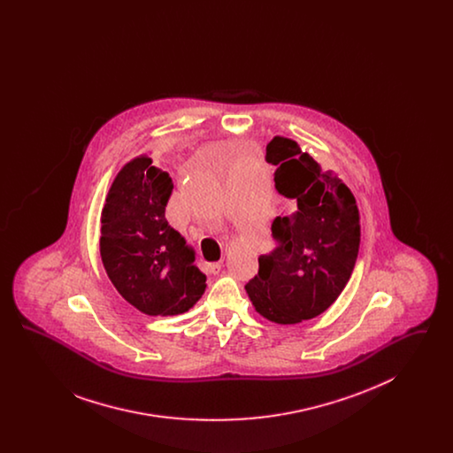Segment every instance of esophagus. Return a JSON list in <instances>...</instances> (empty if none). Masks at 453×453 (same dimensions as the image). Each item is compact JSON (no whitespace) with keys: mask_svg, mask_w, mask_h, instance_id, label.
Returning <instances> with one entry per match:
<instances>
[{"mask_svg":"<svg viewBox=\"0 0 453 453\" xmlns=\"http://www.w3.org/2000/svg\"><path fill=\"white\" fill-rule=\"evenodd\" d=\"M205 270L211 273V275H216L220 270H222V261H216V263H207L205 265Z\"/></svg>","mask_w":453,"mask_h":453,"instance_id":"1","label":"esophagus"}]
</instances>
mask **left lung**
I'll use <instances>...</instances> for the list:
<instances>
[{"label": "left lung", "mask_w": 453, "mask_h": 453, "mask_svg": "<svg viewBox=\"0 0 453 453\" xmlns=\"http://www.w3.org/2000/svg\"><path fill=\"white\" fill-rule=\"evenodd\" d=\"M266 161L277 166L275 188L287 209L275 217L277 248L258 258V275L246 283L257 312L268 321L312 319L340 297L355 268L360 214L351 190L292 139L275 135Z\"/></svg>", "instance_id": "obj_1"}]
</instances>
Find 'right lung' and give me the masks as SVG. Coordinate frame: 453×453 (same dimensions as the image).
<instances>
[{"label":"right lung","mask_w":453,"mask_h":453,"mask_svg":"<svg viewBox=\"0 0 453 453\" xmlns=\"http://www.w3.org/2000/svg\"><path fill=\"white\" fill-rule=\"evenodd\" d=\"M172 192L170 174L142 154L117 173L102 211L100 255L108 279L148 316L187 312L207 287L194 248L165 217Z\"/></svg>","instance_id":"obj_1"}]
</instances>
